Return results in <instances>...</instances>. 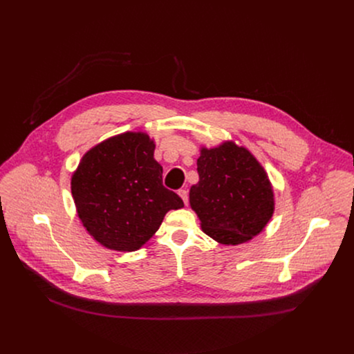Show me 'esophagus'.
<instances>
[{
	"mask_svg": "<svg viewBox=\"0 0 354 354\" xmlns=\"http://www.w3.org/2000/svg\"><path fill=\"white\" fill-rule=\"evenodd\" d=\"M178 194L182 197L183 203L187 206V203H189V194H187V190H185V189H180V190L178 192Z\"/></svg>",
	"mask_w": 354,
	"mask_h": 354,
	"instance_id": "obj_1",
	"label": "esophagus"
}]
</instances>
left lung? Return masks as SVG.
<instances>
[{"label":"left lung","instance_id":"1","mask_svg":"<svg viewBox=\"0 0 354 354\" xmlns=\"http://www.w3.org/2000/svg\"><path fill=\"white\" fill-rule=\"evenodd\" d=\"M197 172L189 201L209 236L223 245H238L265 228L274 212L273 189L246 148L232 141L201 148Z\"/></svg>","mask_w":354,"mask_h":354}]
</instances>
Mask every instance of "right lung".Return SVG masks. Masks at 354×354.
<instances>
[{
	"label": "right lung",
	"instance_id": "1",
	"mask_svg": "<svg viewBox=\"0 0 354 354\" xmlns=\"http://www.w3.org/2000/svg\"><path fill=\"white\" fill-rule=\"evenodd\" d=\"M156 144L145 133L105 140L82 157L71 178L78 217L100 245L133 252L153 236L182 198L162 185Z\"/></svg>",
	"mask_w": 354,
	"mask_h": 354
}]
</instances>
